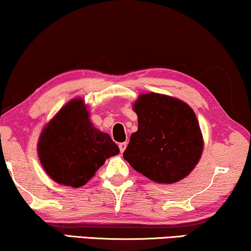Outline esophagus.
<instances>
[{
    "label": "esophagus",
    "mask_w": 251,
    "mask_h": 251,
    "mask_svg": "<svg viewBox=\"0 0 251 251\" xmlns=\"http://www.w3.org/2000/svg\"><path fill=\"white\" fill-rule=\"evenodd\" d=\"M126 146H128V143H126V142L120 144V145H119V147H120V152H121V153L125 152V150L126 149Z\"/></svg>",
    "instance_id": "34e87169"
}]
</instances>
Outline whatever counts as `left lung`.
I'll return each instance as SVG.
<instances>
[{"instance_id": "8db88e82", "label": "left lung", "mask_w": 251, "mask_h": 251, "mask_svg": "<svg viewBox=\"0 0 251 251\" xmlns=\"http://www.w3.org/2000/svg\"><path fill=\"white\" fill-rule=\"evenodd\" d=\"M132 107L138 116V130L130 137L125 160L159 184L187 177L203 151V137L193 109L180 99L155 92L139 95Z\"/></svg>"}]
</instances>
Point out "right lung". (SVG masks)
I'll return each mask as SVG.
<instances>
[{
  "label": "right lung",
  "mask_w": 251,
  "mask_h": 251,
  "mask_svg": "<svg viewBox=\"0 0 251 251\" xmlns=\"http://www.w3.org/2000/svg\"><path fill=\"white\" fill-rule=\"evenodd\" d=\"M120 153L107 133L95 128L82 98L63 106L44 126L37 155L51 179L65 186H83L106 159Z\"/></svg>",
  "instance_id": "obj_1"
}]
</instances>
